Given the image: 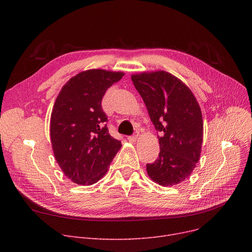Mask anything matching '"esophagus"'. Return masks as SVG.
<instances>
[{"mask_svg":"<svg viewBox=\"0 0 252 252\" xmlns=\"http://www.w3.org/2000/svg\"><path fill=\"white\" fill-rule=\"evenodd\" d=\"M127 140L130 142V143H134L137 141V135H134V136H129L127 137Z\"/></svg>","mask_w":252,"mask_h":252,"instance_id":"34e87169","label":"esophagus"}]
</instances>
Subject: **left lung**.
Listing matches in <instances>:
<instances>
[{
	"label": "left lung",
	"instance_id": "1",
	"mask_svg": "<svg viewBox=\"0 0 252 252\" xmlns=\"http://www.w3.org/2000/svg\"><path fill=\"white\" fill-rule=\"evenodd\" d=\"M158 136L160 152L147 164L150 179L160 186H174L192 174L200 158L203 121L192 91L180 78L163 70L131 74Z\"/></svg>",
	"mask_w": 252,
	"mask_h": 252
}]
</instances>
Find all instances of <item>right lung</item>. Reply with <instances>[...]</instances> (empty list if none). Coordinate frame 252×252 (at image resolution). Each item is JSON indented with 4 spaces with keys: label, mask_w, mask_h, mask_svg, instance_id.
<instances>
[{
    "label": "right lung",
    "mask_w": 252,
    "mask_h": 252,
    "mask_svg": "<svg viewBox=\"0 0 252 252\" xmlns=\"http://www.w3.org/2000/svg\"><path fill=\"white\" fill-rule=\"evenodd\" d=\"M122 71L89 69L66 83L56 98L50 119V136L55 159L74 184L90 186L101 180L121 149L111 137L101 101Z\"/></svg>",
    "instance_id": "obj_1"
}]
</instances>
